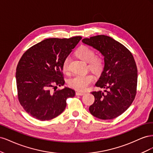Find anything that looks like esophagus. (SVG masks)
<instances>
[{
	"instance_id": "esophagus-1",
	"label": "esophagus",
	"mask_w": 153,
	"mask_h": 153,
	"mask_svg": "<svg viewBox=\"0 0 153 153\" xmlns=\"http://www.w3.org/2000/svg\"><path fill=\"white\" fill-rule=\"evenodd\" d=\"M85 94V92H80V91H76V96H82Z\"/></svg>"
}]
</instances>
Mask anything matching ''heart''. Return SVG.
I'll return each mask as SVG.
<instances>
[{"instance_id":"1","label":"heart","mask_w":153,"mask_h":153,"mask_svg":"<svg viewBox=\"0 0 153 153\" xmlns=\"http://www.w3.org/2000/svg\"><path fill=\"white\" fill-rule=\"evenodd\" d=\"M76 54L80 59L88 62V67L96 74H99L102 71L104 68V60L101 56L95 55V52L92 48L87 46H81L76 50ZM69 56H67L64 59L62 64V69L64 73L69 71ZM94 80V77L91 73L76 75L69 80L68 84L74 89L84 91L89 87Z\"/></svg>"}]
</instances>
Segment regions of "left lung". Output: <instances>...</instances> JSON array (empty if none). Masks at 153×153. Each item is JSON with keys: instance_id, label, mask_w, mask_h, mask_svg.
Returning a JSON list of instances; mask_svg holds the SVG:
<instances>
[{"instance_id": "left-lung-1", "label": "left lung", "mask_w": 153, "mask_h": 153, "mask_svg": "<svg viewBox=\"0 0 153 153\" xmlns=\"http://www.w3.org/2000/svg\"><path fill=\"white\" fill-rule=\"evenodd\" d=\"M100 51L105 66L96 86L103 88L91 92L94 102L89 107L93 116L103 120L116 118L131 105L137 94V68L132 53L123 45L109 36L98 35L82 39Z\"/></svg>"}]
</instances>
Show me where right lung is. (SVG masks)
Wrapping results in <instances>:
<instances>
[{"mask_svg":"<svg viewBox=\"0 0 153 153\" xmlns=\"http://www.w3.org/2000/svg\"><path fill=\"white\" fill-rule=\"evenodd\" d=\"M81 39V36L47 39L23 54L16 72L18 98L32 117L40 121L56 117L65 109L66 100L75 96V91L70 88L56 89L65 83L64 59Z\"/></svg>","mask_w":153,"mask_h":153,"instance_id":"1","label":"right lung"}]
</instances>
